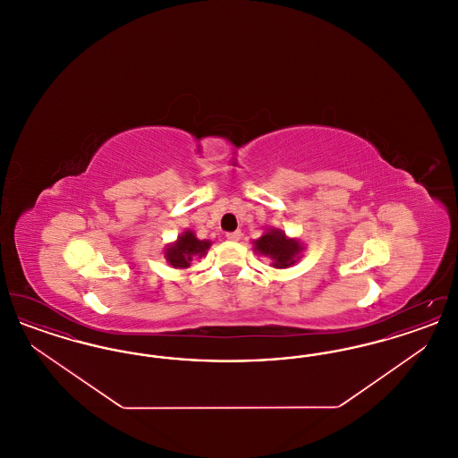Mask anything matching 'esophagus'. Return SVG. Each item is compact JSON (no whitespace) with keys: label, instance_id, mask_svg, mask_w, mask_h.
<instances>
[{"label":"esophagus","instance_id":"1","mask_svg":"<svg viewBox=\"0 0 458 458\" xmlns=\"http://www.w3.org/2000/svg\"><path fill=\"white\" fill-rule=\"evenodd\" d=\"M226 239L240 240L242 239V232H240V230H237V232H228V233H226Z\"/></svg>","mask_w":458,"mask_h":458}]
</instances>
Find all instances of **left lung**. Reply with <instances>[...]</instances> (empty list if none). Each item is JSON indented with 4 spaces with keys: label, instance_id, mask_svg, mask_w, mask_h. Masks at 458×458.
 I'll use <instances>...</instances> for the list:
<instances>
[{
    "label": "left lung",
    "instance_id": "left-lung-1",
    "mask_svg": "<svg viewBox=\"0 0 458 458\" xmlns=\"http://www.w3.org/2000/svg\"><path fill=\"white\" fill-rule=\"evenodd\" d=\"M256 250L273 259L275 267H286L295 262V256L301 252L299 242L284 237L282 232H267L261 239L256 240Z\"/></svg>",
    "mask_w": 458,
    "mask_h": 458
}]
</instances>
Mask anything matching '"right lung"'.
<instances>
[{
	"label": "right lung",
	"mask_w": 458,
	"mask_h": 458,
	"mask_svg": "<svg viewBox=\"0 0 458 458\" xmlns=\"http://www.w3.org/2000/svg\"><path fill=\"white\" fill-rule=\"evenodd\" d=\"M211 242L209 240H199L192 232H185L180 239L170 245L165 252L166 261L170 262L174 267H189L191 262L196 258H200L206 254L209 249Z\"/></svg>",
	"instance_id": "right-lung-1"
}]
</instances>
